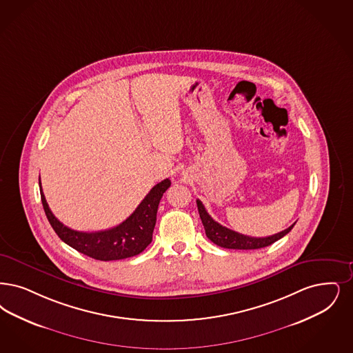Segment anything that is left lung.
Masks as SVG:
<instances>
[{"mask_svg": "<svg viewBox=\"0 0 353 353\" xmlns=\"http://www.w3.org/2000/svg\"><path fill=\"white\" fill-rule=\"evenodd\" d=\"M197 206L199 218L202 221V225L205 227L206 236L212 240L214 244L223 247V248H228V250H259V248L268 247L274 241L283 238L286 234H289L296 225V223H293L286 230H283L279 234H274L272 236L252 238V236H247V235H243L239 232H235L227 227L219 225L218 222H215L209 215V212H206L205 206L202 205V202L199 199H197Z\"/></svg>", "mask_w": 353, "mask_h": 353, "instance_id": "8db88e82", "label": "left lung"}]
</instances>
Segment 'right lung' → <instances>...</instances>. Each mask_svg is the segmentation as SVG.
<instances>
[{
	"mask_svg": "<svg viewBox=\"0 0 353 353\" xmlns=\"http://www.w3.org/2000/svg\"><path fill=\"white\" fill-rule=\"evenodd\" d=\"M170 186V179L156 183L135 209V212L121 225L105 231L83 232L64 226L50 210L43 194L39 177L43 209L57 236L76 251L101 261L132 257L147 248V245L152 241V232L155 228L156 214L160 199Z\"/></svg>",
	"mask_w": 353,
	"mask_h": 353,
	"instance_id": "1",
	"label": "right lung"
}]
</instances>
